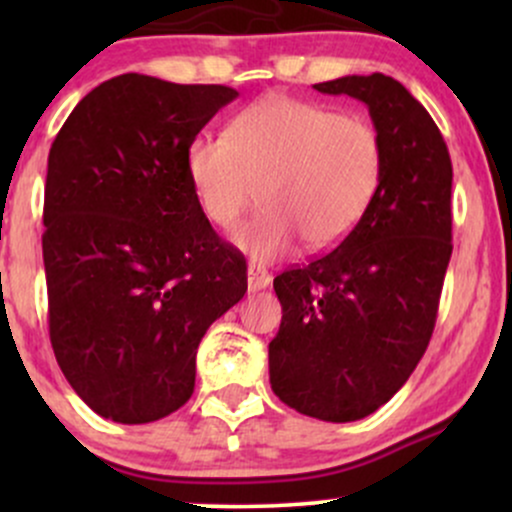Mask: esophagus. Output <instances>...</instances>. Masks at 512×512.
Returning <instances> with one entry per match:
<instances>
[{
  "mask_svg": "<svg viewBox=\"0 0 512 512\" xmlns=\"http://www.w3.org/2000/svg\"><path fill=\"white\" fill-rule=\"evenodd\" d=\"M272 284V274L267 269L260 267V264H248V289L250 291H260L267 289Z\"/></svg>",
  "mask_w": 512,
  "mask_h": 512,
  "instance_id": "obj_1",
  "label": "esophagus"
}]
</instances>
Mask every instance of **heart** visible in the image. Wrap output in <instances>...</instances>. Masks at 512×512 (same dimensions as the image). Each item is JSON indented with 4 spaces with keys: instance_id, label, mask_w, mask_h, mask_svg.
Wrapping results in <instances>:
<instances>
[{
    "instance_id": "heart-1",
    "label": "heart",
    "mask_w": 512,
    "mask_h": 512,
    "mask_svg": "<svg viewBox=\"0 0 512 512\" xmlns=\"http://www.w3.org/2000/svg\"><path fill=\"white\" fill-rule=\"evenodd\" d=\"M383 166V134L366 115L289 96L260 98L226 137H199L187 151L192 190L214 226L233 228L260 197V214L236 233L260 262L298 238L308 250L334 248L366 216Z\"/></svg>"
}]
</instances>
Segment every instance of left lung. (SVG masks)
<instances>
[{"label":"left lung","mask_w":512,"mask_h":512,"mask_svg":"<svg viewBox=\"0 0 512 512\" xmlns=\"http://www.w3.org/2000/svg\"><path fill=\"white\" fill-rule=\"evenodd\" d=\"M315 91L368 105L385 142L383 182L337 248L274 279L269 383L291 409L346 424L390 402L431 342L452 255V163L433 117L392 76H342Z\"/></svg>","instance_id":"8db88e82"}]
</instances>
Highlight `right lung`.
I'll return each mask as SVG.
<instances>
[{"label": "right lung", "mask_w": 512, "mask_h": 512, "mask_svg": "<svg viewBox=\"0 0 512 512\" xmlns=\"http://www.w3.org/2000/svg\"><path fill=\"white\" fill-rule=\"evenodd\" d=\"M238 96L144 74L103 81L48 156L43 262L50 342L103 419L149 424L195 392L197 346L248 291L240 250L216 236L187 151Z\"/></svg>", "instance_id": "1"}]
</instances>
